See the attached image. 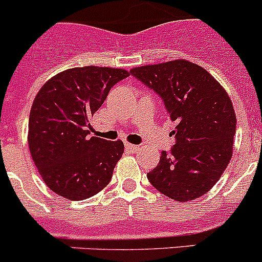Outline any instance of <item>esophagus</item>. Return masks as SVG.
Here are the masks:
<instances>
[{
  "mask_svg": "<svg viewBox=\"0 0 262 262\" xmlns=\"http://www.w3.org/2000/svg\"><path fill=\"white\" fill-rule=\"evenodd\" d=\"M125 148L129 150V152H137L139 149V146H136V144H132V143H125Z\"/></svg>",
  "mask_w": 262,
  "mask_h": 262,
  "instance_id": "34e87169",
  "label": "esophagus"
}]
</instances>
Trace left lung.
<instances>
[{
	"label": "left lung",
	"instance_id": "left-lung-1",
	"mask_svg": "<svg viewBox=\"0 0 262 262\" xmlns=\"http://www.w3.org/2000/svg\"><path fill=\"white\" fill-rule=\"evenodd\" d=\"M130 73L162 97L170 120L176 123V144L170 153H161L148 180L176 202L207 194L233 155L237 119L224 87L186 59L134 67Z\"/></svg>",
	"mask_w": 262,
	"mask_h": 262
}]
</instances>
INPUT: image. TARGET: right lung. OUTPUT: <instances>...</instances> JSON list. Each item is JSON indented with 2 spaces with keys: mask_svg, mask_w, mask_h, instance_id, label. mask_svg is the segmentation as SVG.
Here are the masks:
<instances>
[{
  "mask_svg": "<svg viewBox=\"0 0 262 262\" xmlns=\"http://www.w3.org/2000/svg\"><path fill=\"white\" fill-rule=\"evenodd\" d=\"M129 75L123 68H70L49 78L36 94L29 118V149L43 181L59 196L89 199L112 180L124 143L89 137L90 118L110 89Z\"/></svg>",
  "mask_w": 262,
  "mask_h": 262,
  "instance_id": "1",
  "label": "right lung"
}]
</instances>
